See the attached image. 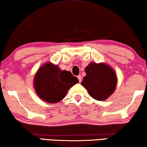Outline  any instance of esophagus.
Wrapping results in <instances>:
<instances>
[{
    "label": "esophagus",
    "mask_w": 147,
    "mask_h": 147,
    "mask_svg": "<svg viewBox=\"0 0 147 147\" xmlns=\"http://www.w3.org/2000/svg\"><path fill=\"white\" fill-rule=\"evenodd\" d=\"M78 80H79V82H82V76H78Z\"/></svg>",
    "instance_id": "1"
}]
</instances>
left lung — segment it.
I'll use <instances>...</instances> for the list:
<instances>
[{"instance_id":"8db88e82","label":"left lung","mask_w":147,"mask_h":147,"mask_svg":"<svg viewBox=\"0 0 147 147\" xmlns=\"http://www.w3.org/2000/svg\"><path fill=\"white\" fill-rule=\"evenodd\" d=\"M86 76L82 85L90 96L96 100H105L116 89L117 77L114 69L107 64L92 62L86 67Z\"/></svg>"}]
</instances>
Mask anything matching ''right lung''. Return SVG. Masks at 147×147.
<instances>
[{
	"instance_id": "1",
	"label": "right lung",
	"mask_w": 147,
	"mask_h": 147,
	"mask_svg": "<svg viewBox=\"0 0 147 147\" xmlns=\"http://www.w3.org/2000/svg\"><path fill=\"white\" fill-rule=\"evenodd\" d=\"M79 80L68 71L46 63L38 69L34 78V88L38 96L49 103H57L65 97L68 90Z\"/></svg>"
}]
</instances>
